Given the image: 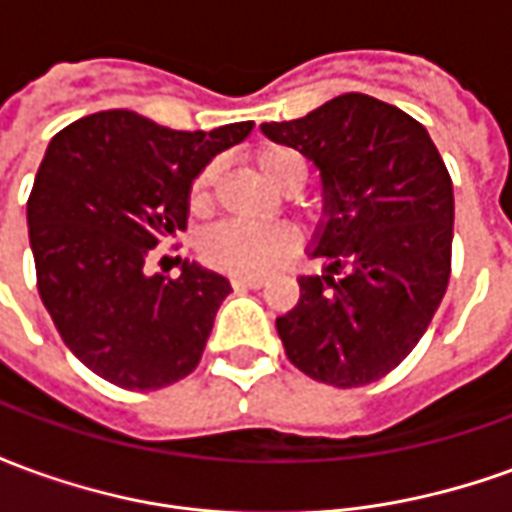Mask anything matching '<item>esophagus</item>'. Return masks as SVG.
<instances>
[{
	"label": "esophagus",
	"mask_w": 512,
	"mask_h": 512,
	"mask_svg": "<svg viewBox=\"0 0 512 512\" xmlns=\"http://www.w3.org/2000/svg\"><path fill=\"white\" fill-rule=\"evenodd\" d=\"M233 288H263L266 285V279L263 277H233Z\"/></svg>",
	"instance_id": "1"
}]
</instances>
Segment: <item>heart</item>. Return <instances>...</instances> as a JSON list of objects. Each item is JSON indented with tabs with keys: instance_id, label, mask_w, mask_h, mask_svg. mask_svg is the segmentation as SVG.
<instances>
[{
	"instance_id": "obj_1",
	"label": "heart",
	"mask_w": 512,
	"mask_h": 512,
	"mask_svg": "<svg viewBox=\"0 0 512 512\" xmlns=\"http://www.w3.org/2000/svg\"><path fill=\"white\" fill-rule=\"evenodd\" d=\"M255 167L274 189L296 191L304 183L307 167L296 150L290 147H263L255 156ZM216 167H205L194 178L189 191V205L194 213L211 208ZM296 249V235L285 224H249L222 222L202 235L200 252L213 268H222L235 277H255L263 274L279 260H285Z\"/></svg>"
}]
</instances>
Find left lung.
Segmentation results:
<instances>
[{
	"mask_svg": "<svg viewBox=\"0 0 512 512\" xmlns=\"http://www.w3.org/2000/svg\"><path fill=\"white\" fill-rule=\"evenodd\" d=\"M260 131L321 169L323 219L299 277L296 307L277 318L301 373L351 389L395 370L419 343L450 282V172L425 126L373 95L345 93Z\"/></svg>",
	"mask_w": 512,
	"mask_h": 512,
	"instance_id": "obj_1",
	"label": "left lung"
}]
</instances>
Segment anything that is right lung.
<instances>
[{"mask_svg": "<svg viewBox=\"0 0 512 512\" xmlns=\"http://www.w3.org/2000/svg\"><path fill=\"white\" fill-rule=\"evenodd\" d=\"M255 123L172 131L128 109L76 120L49 142L27 202L40 299L73 356L123 389H161L200 365L230 282L183 260L147 274L186 227L194 178Z\"/></svg>", "mask_w": 512, "mask_h": 512, "instance_id": "right-lung-1", "label": "right lung"}]
</instances>
